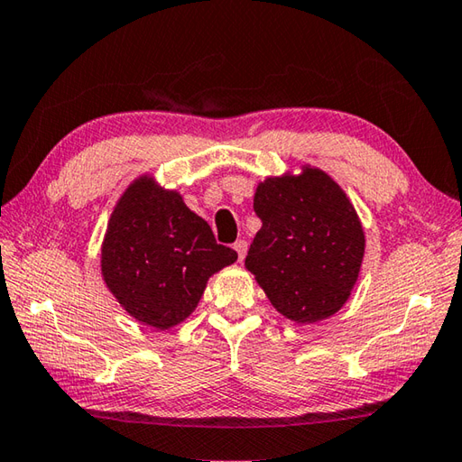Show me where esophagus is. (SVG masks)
<instances>
[{
	"mask_svg": "<svg viewBox=\"0 0 462 462\" xmlns=\"http://www.w3.org/2000/svg\"><path fill=\"white\" fill-rule=\"evenodd\" d=\"M233 249L237 251L239 261H243V257H245V254H247V241H245V239H239V241H235Z\"/></svg>",
	"mask_w": 462,
	"mask_h": 462,
	"instance_id": "1",
	"label": "esophagus"
}]
</instances>
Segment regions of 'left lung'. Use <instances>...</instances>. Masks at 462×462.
Returning a JSON list of instances; mask_svg holds the SVG:
<instances>
[{"label": "left lung", "mask_w": 462, "mask_h": 462, "mask_svg": "<svg viewBox=\"0 0 462 462\" xmlns=\"http://www.w3.org/2000/svg\"><path fill=\"white\" fill-rule=\"evenodd\" d=\"M261 219L245 267L273 308L300 324L332 316L350 298L364 231L350 199L319 169L267 179L254 199Z\"/></svg>", "instance_id": "8db88e82"}]
</instances>
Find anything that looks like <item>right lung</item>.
I'll list each match as a JSON object with an SVG mask.
<instances>
[{
  "label": "right lung",
  "mask_w": 462,
  "mask_h": 462,
  "mask_svg": "<svg viewBox=\"0 0 462 462\" xmlns=\"http://www.w3.org/2000/svg\"><path fill=\"white\" fill-rule=\"evenodd\" d=\"M237 254L175 190L143 177L126 189L102 245V275L130 316L167 329L193 313L207 280Z\"/></svg>",
  "instance_id": "1"
}]
</instances>
